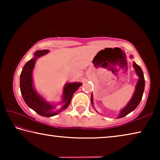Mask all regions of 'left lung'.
Listing matches in <instances>:
<instances>
[{"instance_id":"8db88e82","label":"left lung","mask_w":160,"mask_h":160,"mask_svg":"<svg viewBox=\"0 0 160 160\" xmlns=\"http://www.w3.org/2000/svg\"><path fill=\"white\" fill-rule=\"evenodd\" d=\"M131 58H132V56H131ZM132 66L135 68V72H136V74L138 75V76L139 77L138 81L136 87H135V92L133 94V96L131 99L128 104L123 108V109L121 111L120 113L118 116V118H123L124 116H126V115H128L129 113H131L132 111L135 110L136 109V107L138 106V104H140V101H141V99L142 97V94H143V92H144V89H145V78H144V75H143V72L138 65H137L136 63L133 62L132 63ZM91 102H92V105L93 107V97H92V94L91 96Z\"/></svg>"}]
</instances>
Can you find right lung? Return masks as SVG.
Wrapping results in <instances>:
<instances>
[{
  "mask_svg": "<svg viewBox=\"0 0 160 160\" xmlns=\"http://www.w3.org/2000/svg\"><path fill=\"white\" fill-rule=\"evenodd\" d=\"M48 50L37 51L34 53V57L26 63L23 67L20 74V87L22 96L28 106L36 112L40 116L45 117H51L57 115L61 111L66 109L69 106L72 97L80 87L82 85L80 82H70L65 85L63 92V101L62 107L57 112H53L55 105L45 101L42 97L34 90L32 81V71H33L35 62L38 58L41 57L48 52Z\"/></svg>",
  "mask_w": 160,
  "mask_h": 160,
  "instance_id": "add662e5",
  "label": "right lung"
}]
</instances>
